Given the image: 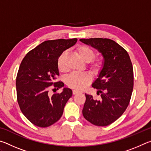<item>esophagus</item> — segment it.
I'll return each instance as SVG.
<instances>
[{
  "instance_id": "esophagus-1",
  "label": "esophagus",
  "mask_w": 151,
  "mask_h": 151,
  "mask_svg": "<svg viewBox=\"0 0 151 151\" xmlns=\"http://www.w3.org/2000/svg\"><path fill=\"white\" fill-rule=\"evenodd\" d=\"M79 93H80V91H78L77 90H73V94H78Z\"/></svg>"
}]
</instances>
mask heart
<instances>
[{
    "label": "heart",
    "mask_w": 151,
    "mask_h": 151,
    "mask_svg": "<svg viewBox=\"0 0 151 151\" xmlns=\"http://www.w3.org/2000/svg\"><path fill=\"white\" fill-rule=\"evenodd\" d=\"M76 53L81 59L85 63H88L94 57V52L90 47L85 45H79L76 48ZM67 51L65 50L61 53L57 60L58 69L61 73L66 72L65 59ZM104 66L103 60L101 58L93 60L90 65V68L93 73L99 74L103 69ZM91 81V76L88 73H73L66 79V83L70 88L77 90L85 88Z\"/></svg>",
    "instance_id": "obj_1"
}]
</instances>
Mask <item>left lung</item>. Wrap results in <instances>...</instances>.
<instances>
[{
	"label": "left lung",
	"instance_id": "1",
	"mask_svg": "<svg viewBox=\"0 0 151 151\" xmlns=\"http://www.w3.org/2000/svg\"><path fill=\"white\" fill-rule=\"evenodd\" d=\"M80 41L98 50L104 58L103 69L92 84L101 99L94 100L85 94L83 114L92 124L107 126L123 114L131 100L134 85L131 58L124 48L111 39L94 38Z\"/></svg>",
	"mask_w": 151,
	"mask_h": 151
}]
</instances>
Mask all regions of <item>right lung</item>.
<instances>
[{
    "label": "right lung",
    "mask_w": 151,
    "mask_h": 151,
    "mask_svg": "<svg viewBox=\"0 0 151 151\" xmlns=\"http://www.w3.org/2000/svg\"><path fill=\"white\" fill-rule=\"evenodd\" d=\"M76 41V39L47 40L29 51L20 63L16 79L17 101L24 115L36 126L45 128L57 122L73 95L71 89L57 81V60ZM52 85L55 89L63 88L62 93L50 97L48 91Z\"/></svg>",
    "instance_id": "add662e5"
}]
</instances>
